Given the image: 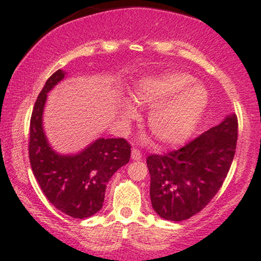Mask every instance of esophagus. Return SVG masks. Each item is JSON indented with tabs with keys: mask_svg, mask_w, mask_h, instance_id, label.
I'll use <instances>...</instances> for the list:
<instances>
[{
	"mask_svg": "<svg viewBox=\"0 0 261 261\" xmlns=\"http://www.w3.org/2000/svg\"><path fill=\"white\" fill-rule=\"evenodd\" d=\"M141 158H142V153L139 151L138 148L132 149V159H133V160H141Z\"/></svg>",
	"mask_w": 261,
	"mask_h": 261,
	"instance_id": "obj_1",
	"label": "esophagus"
}]
</instances>
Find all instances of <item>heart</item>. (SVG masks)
I'll use <instances>...</instances> for the list:
<instances>
[{"label": "heart", "instance_id": "heart-1", "mask_svg": "<svg viewBox=\"0 0 261 261\" xmlns=\"http://www.w3.org/2000/svg\"><path fill=\"white\" fill-rule=\"evenodd\" d=\"M133 102L140 108H153L148 127L164 145H177L187 140L197 127L209 102L208 90L184 72H165L139 82ZM137 113L123 106L124 119H134Z\"/></svg>", "mask_w": 261, "mask_h": 261}]
</instances>
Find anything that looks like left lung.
I'll return each instance as SVG.
<instances>
[{
	"label": "left lung",
	"instance_id": "1",
	"mask_svg": "<svg viewBox=\"0 0 261 261\" xmlns=\"http://www.w3.org/2000/svg\"><path fill=\"white\" fill-rule=\"evenodd\" d=\"M237 141L238 117L233 114L179 149L148 155L149 196L155 213L179 222L205 208L226 179Z\"/></svg>",
	"mask_w": 261,
	"mask_h": 261
}]
</instances>
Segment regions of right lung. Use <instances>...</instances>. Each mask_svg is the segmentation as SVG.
Here are the masks:
<instances>
[{
    "mask_svg": "<svg viewBox=\"0 0 261 261\" xmlns=\"http://www.w3.org/2000/svg\"><path fill=\"white\" fill-rule=\"evenodd\" d=\"M64 77V71H56L35 101L28 154L34 177L48 201L73 219H85L101 210L107 183L129 162L130 145L123 138H101L74 155H60L49 147L42 128V112L47 92Z\"/></svg>",
    "mask_w": 261,
    "mask_h": 261,
    "instance_id": "add662e5",
    "label": "right lung"
}]
</instances>
